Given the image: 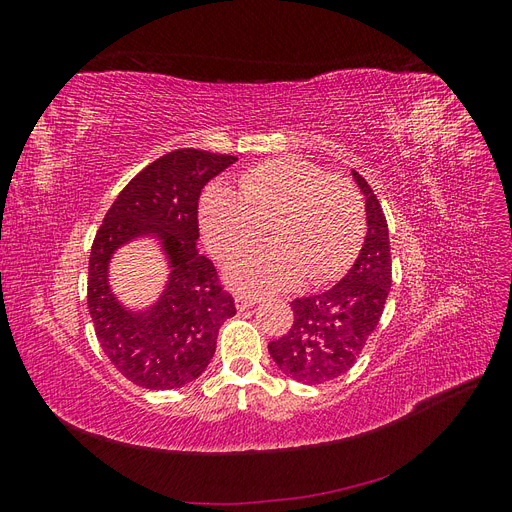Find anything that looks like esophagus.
Wrapping results in <instances>:
<instances>
[{"label": "esophagus", "instance_id": "obj_1", "mask_svg": "<svg viewBox=\"0 0 512 512\" xmlns=\"http://www.w3.org/2000/svg\"><path fill=\"white\" fill-rule=\"evenodd\" d=\"M260 299L256 297V294H250V292H237L235 294V303H237V309H247L256 305Z\"/></svg>", "mask_w": 512, "mask_h": 512}]
</instances>
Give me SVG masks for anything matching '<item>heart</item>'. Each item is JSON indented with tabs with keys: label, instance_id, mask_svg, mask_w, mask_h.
Returning a JSON list of instances; mask_svg holds the SVG:
<instances>
[{
	"label": "heart",
	"instance_id": "heart-1",
	"mask_svg": "<svg viewBox=\"0 0 512 512\" xmlns=\"http://www.w3.org/2000/svg\"><path fill=\"white\" fill-rule=\"evenodd\" d=\"M207 245L224 260L243 254L271 224L275 241L232 267L239 286L277 290L322 284L348 269L365 232V207L352 181L303 158L269 160L239 179V192L211 188L200 203Z\"/></svg>",
	"mask_w": 512,
	"mask_h": 512
}]
</instances>
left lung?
Returning a JSON list of instances; mask_svg holds the SVG:
<instances>
[{
	"label": "left lung",
	"instance_id": "obj_1",
	"mask_svg": "<svg viewBox=\"0 0 512 512\" xmlns=\"http://www.w3.org/2000/svg\"><path fill=\"white\" fill-rule=\"evenodd\" d=\"M365 194L367 237L350 271L329 290L294 299V320L269 354L286 376L324 384L344 376L376 331L393 282L389 226L371 185L352 170Z\"/></svg>",
	"mask_w": 512,
	"mask_h": 512
}]
</instances>
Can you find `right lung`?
<instances>
[{
	"label": "right lung",
	"instance_id": "right-lung-1",
	"mask_svg": "<svg viewBox=\"0 0 512 512\" xmlns=\"http://www.w3.org/2000/svg\"><path fill=\"white\" fill-rule=\"evenodd\" d=\"M237 162L228 153L175 149L145 166L119 192L91 243L87 307L98 344L121 376L149 391L196 380L209 365L222 322L237 314L213 262L196 252L200 192ZM158 231L176 269L147 315L121 310L105 286V265L121 242Z\"/></svg>",
	"mask_w": 512,
	"mask_h": 512
}]
</instances>
